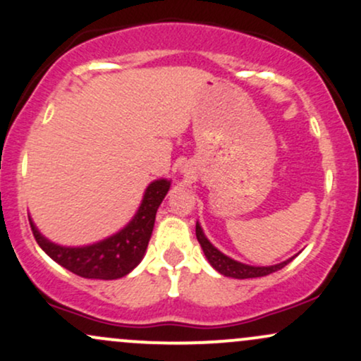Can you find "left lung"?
I'll use <instances>...</instances> for the list:
<instances>
[{"label": "left lung", "instance_id": "left-lung-1", "mask_svg": "<svg viewBox=\"0 0 361 361\" xmlns=\"http://www.w3.org/2000/svg\"><path fill=\"white\" fill-rule=\"evenodd\" d=\"M195 234H197L198 243H200L202 250H204L209 263L212 264V267L219 273H221V275L231 276V279H241L243 280V279H258V276H267L273 271L281 270L285 264H288L290 261L295 258V256H293V258L283 261V263L273 264V267H250V264H244V263H239V261H234L233 258H229V256L222 255L217 247H214L212 243L205 238L200 224H197V227H195Z\"/></svg>", "mask_w": 361, "mask_h": 361}]
</instances>
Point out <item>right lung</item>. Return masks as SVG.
<instances>
[{
    "label": "right lung",
    "mask_w": 361,
    "mask_h": 361,
    "mask_svg": "<svg viewBox=\"0 0 361 361\" xmlns=\"http://www.w3.org/2000/svg\"><path fill=\"white\" fill-rule=\"evenodd\" d=\"M169 190L168 180H156L147 186L142 204L130 222L117 234L82 247H64L45 239L30 221L39 246L66 270L82 279L115 280L130 273L142 259L154 227L156 212Z\"/></svg>",
    "instance_id": "1"
}]
</instances>
